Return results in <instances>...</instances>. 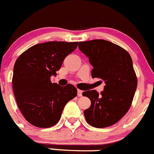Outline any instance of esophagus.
Returning a JSON list of instances; mask_svg holds the SVG:
<instances>
[{
	"instance_id": "1",
	"label": "esophagus",
	"mask_w": 154,
	"mask_h": 154,
	"mask_svg": "<svg viewBox=\"0 0 154 154\" xmlns=\"http://www.w3.org/2000/svg\"><path fill=\"white\" fill-rule=\"evenodd\" d=\"M83 91H80V90H77V96L78 97H82Z\"/></svg>"
}]
</instances>
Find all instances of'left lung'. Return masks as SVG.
<instances>
[{"instance_id": "obj_1", "label": "left lung", "mask_w": 154, "mask_h": 154, "mask_svg": "<svg viewBox=\"0 0 154 154\" xmlns=\"http://www.w3.org/2000/svg\"><path fill=\"white\" fill-rule=\"evenodd\" d=\"M79 49L93 66L91 76L105 82L99 95L94 90L83 92L91 101L84 110L87 123L97 128L116 124L130 109L137 87L131 55L117 44L105 40L79 42Z\"/></svg>"}]
</instances>
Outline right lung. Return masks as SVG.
Masks as SVG:
<instances>
[{"instance_id": "obj_1", "label": "right lung", "mask_w": 154, "mask_h": 154, "mask_svg": "<svg viewBox=\"0 0 154 154\" xmlns=\"http://www.w3.org/2000/svg\"><path fill=\"white\" fill-rule=\"evenodd\" d=\"M78 42L49 41L36 44L20 55L14 67V94L24 118L32 125L48 128L59 121L65 105L77 96L74 86L51 83L63 60Z\"/></svg>"}]
</instances>
